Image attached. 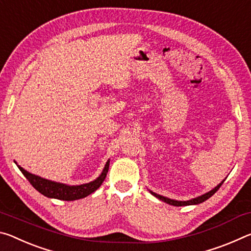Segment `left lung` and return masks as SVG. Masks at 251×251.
<instances>
[{
	"instance_id": "8db88e82",
	"label": "left lung",
	"mask_w": 251,
	"mask_h": 251,
	"mask_svg": "<svg viewBox=\"0 0 251 251\" xmlns=\"http://www.w3.org/2000/svg\"><path fill=\"white\" fill-rule=\"evenodd\" d=\"M224 181H225V180H224ZM224 181H221V182L218 184V186L213 188L212 190H210L209 192H207V194L197 197V198H194V199H191V200H187V201H178V200L169 199V198H167V197H163V196H160V195H158V194H154V192H152V191H150V192H151V195H153V196L155 197V198L160 199V200L163 201V202H166V203H169V204H171V206H176V207L190 206V204H199V203L203 202V201H206L207 199L210 198L211 196H213V195L216 194L217 191H218V189L221 187V184L224 183Z\"/></svg>"
}]
</instances>
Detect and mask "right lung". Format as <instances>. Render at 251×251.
Listing matches in <instances>:
<instances>
[{"label":"right lung","instance_id":"add662e5","mask_svg":"<svg viewBox=\"0 0 251 251\" xmlns=\"http://www.w3.org/2000/svg\"><path fill=\"white\" fill-rule=\"evenodd\" d=\"M109 164L110 161L108 160L102 174L99 176L96 180H93V181L89 183L80 184V186H68V184L64 183L51 181V180L41 178L39 176L30 174V172L24 170L22 167H20L18 163H16V166L19 167V169L21 170L24 176L28 180V182H30L40 194L48 197V198L72 201L85 198V197H88L89 195H91L92 192L96 191L97 189L101 186L102 182L104 181L106 174H108L109 170Z\"/></svg>","mask_w":251,"mask_h":251}]
</instances>
